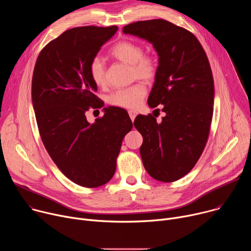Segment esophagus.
Listing matches in <instances>:
<instances>
[{
  "instance_id": "obj_1",
  "label": "esophagus",
  "mask_w": 251,
  "mask_h": 251,
  "mask_svg": "<svg viewBox=\"0 0 251 251\" xmlns=\"http://www.w3.org/2000/svg\"><path fill=\"white\" fill-rule=\"evenodd\" d=\"M128 113H129V116H130V118H131L132 121H134V119L136 118V116H137V114H138L137 111H135V110H129Z\"/></svg>"
}]
</instances>
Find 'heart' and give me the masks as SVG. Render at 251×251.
<instances>
[{"mask_svg":"<svg viewBox=\"0 0 251 251\" xmlns=\"http://www.w3.org/2000/svg\"><path fill=\"white\" fill-rule=\"evenodd\" d=\"M110 55L132 66V75L146 81L153 80L158 71L157 59L151 54H143V48L131 41H121L110 50ZM89 75L97 86L106 83V69L103 60L96 56L91 59L88 66ZM147 94L146 86L137 82L131 86L115 90L109 97L108 102L116 107L135 109L140 106Z\"/></svg>","mask_w":251,"mask_h":251,"instance_id":"obj_1","label":"heart"}]
</instances>
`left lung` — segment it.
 Instances as JSON below:
<instances>
[{"label": "left lung", "instance_id": "1", "mask_svg": "<svg viewBox=\"0 0 251 251\" xmlns=\"http://www.w3.org/2000/svg\"><path fill=\"white\" fill-rule=\"evenodd\" d=\"M123 32L147 40L159 55L148 104H163L166 115L161 122L152 114L134 121L143 165L157 181H177L195 167L209 134L214 88L207 56L191 31L166 20L132 23Z\"/></svg>", "mask_w": 251, "mask_h": 251}]
</instances>
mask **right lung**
Segmentation results:
<instances>
[{
	"label": "right lung",
	"mask_w": 251,
	"mask_h": 251,
	"mask_svg": "<svg viewBox=\"0 0 251 251\" xmlns=\"http://www.w3.org/2000/svg\"><path fill=\"white\" fill-rule=\"evenodd\" d=\"M117 25L65 30L50 42L35 62L31 100L44 145L61 173L74 183L97 188L108 183L125 135L133 124L120 107H105L89 123L85 113L101 108L88 66Z\"/></svg>",
	"instance_id": "right-lung-1"
}]
</instances>
